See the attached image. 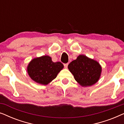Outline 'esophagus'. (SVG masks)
<instances>
[{"instance_id":"1","label":"esophagus","mask_w":124,"mask_h":124,"mask_svg":"<svg viewBox=\"0 0 124 124\" xmlns=\"http://www.w3.org/2000/svg\"><path fill=\"white\" fill-rule=\"evenodd\" d=\"M68 65V63H65V64H64V67L65 68H67Z\"/></svg>"}]
</instances>
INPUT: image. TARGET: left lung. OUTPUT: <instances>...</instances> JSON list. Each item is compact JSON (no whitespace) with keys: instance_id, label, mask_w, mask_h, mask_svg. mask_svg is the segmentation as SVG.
Wrapping results in <instances>:
<instances>
[{"instance_id":"8db88e82","label":"left lung","mask_w":124,"mask_h":124,"mask_svg":"<svg viewBox=\"0 0 124 124\" xmlns=\"http://www.w3.org/2000/svg\"><path fill=\"white\" fill-rule=\"evenodd\" d=\"M68 68L76 81L82 86H91L97 82L101 71V65L96 61L83 55L72 61Z\"/></svg>"}]
</instances>
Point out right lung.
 Wrapping results in <instances>:
<instances>
[{"label": "right lung", "instance_id": "add662e5", "mask_svg": "<svg viewBox=\"0 0 124 124\" xmlns=\"http://www.w3.org/2000/svg\"><path fill=\"white\" fill-rule=\"evenodd\" d=\"M63 68L62 62H54L51 57L43 56L34 59L30 62L28 67V73L35 82L47 85L56 77Z\"/></svg>", "mask_w": 124, "mask_h": 124}]
</instances>
